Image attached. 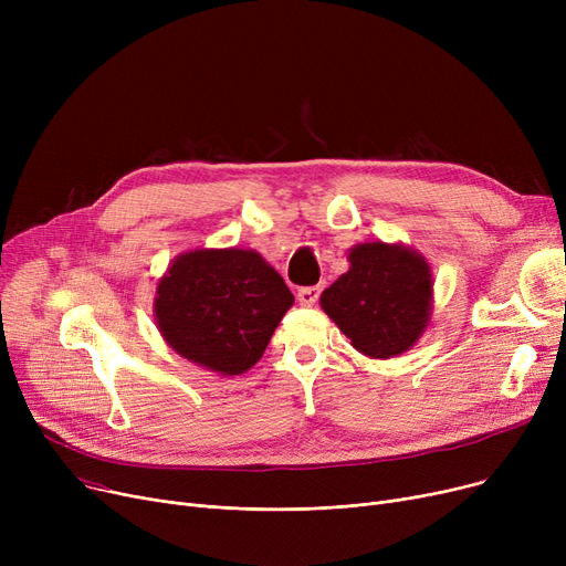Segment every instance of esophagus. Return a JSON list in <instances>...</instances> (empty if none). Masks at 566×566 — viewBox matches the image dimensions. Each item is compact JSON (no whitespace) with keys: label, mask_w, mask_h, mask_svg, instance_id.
Masks as SVG:
<instances>
[{"label":"esophagus","mask_w":566,"mask_h":566,"mask_svg":"<svg viewBox=\"0 0 566 566\" xmlns=\"http://www.w3.org/2000/svg\"><path fill=\"white\" fill-rule=\"evenodd\" d=\"M318 295H321V286H305L298 291V303L303 307H312L318 301Z\"/></svg>","instance_id":"obj_1"}]
</instances>
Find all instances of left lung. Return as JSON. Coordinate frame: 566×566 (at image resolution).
<instances>
[{
	"instance_id": "1",
	"label": "left lung",
	"mask_w": 566,
	"mask_h": 566,
	"mask_svg": "<svg viewBox=\"0 0 566 566\" xmlns=\"http://www.w3.org/2000/svg\"><path fill=\"white\" fill-rule=\"evenodd\" d=\"M348 261V271L321 293V307L353 348L369 358H395L427 328L431 268L412 248L380 241L350 248Z\"/></svg>"
}]
</instances>
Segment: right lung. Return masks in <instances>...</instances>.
I'll return each instance as SVG.
<instances>
[{
	"label": "right lung",
	"mask_w": 566,
	"mask_h": 566,
	"mask_svg": "<svg viewBox=\"0 0 566 566\" xmlns=\"http://www.w3.org/2000/svg\"><path fill=\"white\" fill-rule=\"evenodd\" d=\"M291 305L293 293L259 252L192 250L160 277L154 314L181 358L238 376L259 363Z\"/></svg>",
	"instance_id": "1"
}]
</instances>
